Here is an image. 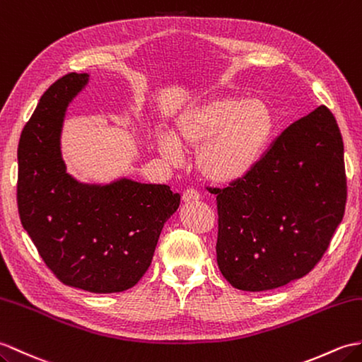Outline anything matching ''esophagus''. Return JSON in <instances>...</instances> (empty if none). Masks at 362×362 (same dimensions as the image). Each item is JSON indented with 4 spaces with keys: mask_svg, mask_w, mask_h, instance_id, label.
<instances>
[{
    "mask_svg": "<svg viewBox=\"0 0 362 362\" xmlns=\"http://www.w3.org/2000/svg\"><path fill=\"white\" fill-rule=\"evenodd\" d=\"M199 199H200V194L197 192V189H192V188L185 189L182 194V200L185 202V204H189V202H197Z\"/></svg>",
    "mask_w": 362,
    "mask_h": 362,
    "instance_id": "34e87169",
    "label": "esophagus"
}]
</instances>
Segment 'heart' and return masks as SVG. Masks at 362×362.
I'll list each match as a JSON object with an SVG mask.
<instances>
[{"mask_svg": "<svg viewBox=\"0 0 362 362\" xmlns=\"http://www.w3.org/2000/svg\"><path fill=\"white\" fill-rule=\"evenodd\" d=\"M276 128L272 106L259 98L216 97L192 105L174 123V136L160 134L158 149L179 163L182 148L197 149L199 173L225 185L247 175L264 156Z\"/></svg>", "mask_w": 362, "mask_h": 362, "instance_id": "heart-1", "label": "heart"}]
</instances>
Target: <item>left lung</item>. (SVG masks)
Wrapping results in <instances>:
<instances>
[{"label":"left lung","instance_id":"obj_1","mask_svg":"<svg viewBox=\"0 0 362 362\" xmlns=\"http://www.w3.org/2000/svg\"><path fill=\"white\" fill-rule=\"evenodd\" d=\"M217 194V265L234 288L300 279L329 248L347 200L344 143L329 107L291 123L256 166Z\"/></svg>","mask_w":362,"mask_h":362}]
</instances>
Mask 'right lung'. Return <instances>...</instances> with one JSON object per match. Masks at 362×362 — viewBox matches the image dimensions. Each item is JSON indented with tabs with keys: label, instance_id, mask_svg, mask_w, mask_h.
<instances>
[{
	"label": "right lung",
	"instance_id": "right-lung-1",
	"mask_svg": "<svg viewBox=\"0 0 362 362\" xmlns=\"http://www.w3.org/2000/svg\"><path fill=\"white\" fill-rule=\"evenodd\" d=\"M88 81V74H67L40 98L18 143L16 202L23 228L58 279L90 293H119L146 273L180 196L168 185L81 183L66 173L63 120Z\"/></svg>",
	"mask_w": 362,
	"mask_h": 362
}]
</instances>
